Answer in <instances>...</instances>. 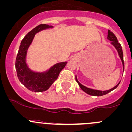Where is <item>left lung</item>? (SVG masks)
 I'll return each instance as SVG.
<instances>
[{"mask_svg":"<svg viewBox=\"0 0 132 132\" xmlns=\"http://www.w3.org/2000/svg\"><path fill=\"white\" fill-rule=\"evenodd\" d=\"M108 39L110 41H111V44L113 45L114 46V47L116 48V49L117 50L118 52V54L120 55V57L121 58V61H122V64H123V71H124V69H125V64H124V61H123V50H122V47L121 46V44L118 42V41L117 38H116V36L114 35V34L110 30H108ZM76 78V81H77V83L78 84L79 86H80V88H81L82 90H84L85 92L87 93V94H89L90 95H93V96H102V95H106V94H108L110 92H111L113 90H114L115 88H117L118 86L119 85L120 82H119V84L115 86L114 87L111 89L109 90H106V91H101V90H94V89H91V88H87V87H85V86L83 85L78 81L77 78V76L75 77Z\"/></svg>","mask_w":132,"mask_h":132,"instance_id":"obj_1","label":"left lung"}]
</instances>
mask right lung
Wrapping results in <instances>:
<instances>
[{
  "mask_svg": "<svg viewBox=\"0 0 132 132\" xmlns=\"http://www.w3.org/2000/svg\"><path fill=\"white\" fill-rule=\"evenodd\" d=\"M49 28H52V26L46 24H41L28 33L21 42L16 57L15 65L19 80L28 89L35 92H42L48 89L57 79L60 72L67 64V62L55 64L49 70L44 73L33 72L26 65V52L32 42L35 35Z\"/></svg>",
  "mask_w": 132,
  "mask_h": 132,
  "instance_id": "1",
  "label": "right lung"
}]
</instances>
